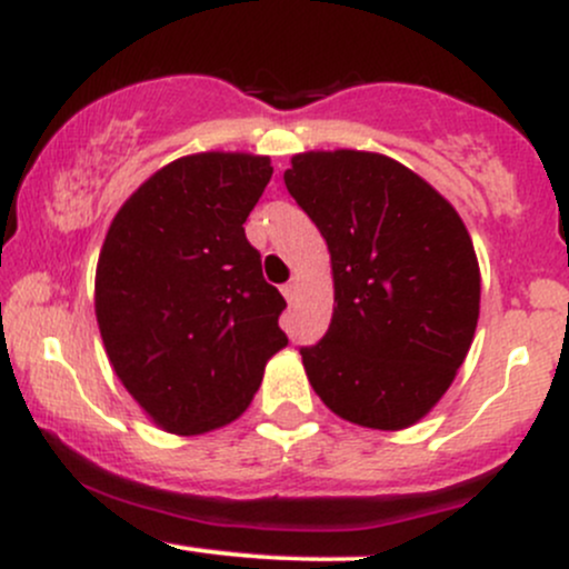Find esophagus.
Returning a JSON list of instances; mask_svg holds the SVG:
<instances>
[{
	"label": "esophagus",
	"mask_w": 569,
	"mask_h": 569,
	"mask_svg": "<svg viewBox=\"0 0 569 569\" xmlns=\"http://www.w3.org/2000/svg\"><path fill=\"white\" fill-rule=\"evenodd\" d=\"M297 283H286L283 286V297H286V302H293V299H297Z\"/></svg>",
	"instance_id": "34e87169"
}]
</instances>
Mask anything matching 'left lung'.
Segmentation results:
<instances>
[{"label": "left lung", "mask_w": 569, "mask_h": 569, "mask_svg": "<svg viewBox=\"0 0 569 569\" xmlns=\"http://www.w3.org/2000/svg\"><path fill=\"white\" fill-rule=\"evenodd\" d=\"M286 189L331 253L335 312L302 348L312 390L375 430L420 422L452 385L479 321L473 240L452 202L377 152L293 154Z\"/></svg>", "instance_id": "obj_1"}]
</instances>
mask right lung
I'll return each instance as SVG.
<instances>
[{
    "label": "right lung",
    "mask_w": 569,
    "mask_h": 569,
    "mask_svg": "<svg viewBox=\"0 0 569 569\" xmlns=\"http://www.w3.org/2000/svg\"><path fill=\"white\" fill-rule=\"evenodd\" d=\"M270 176L264 154H187L149 176L109 224L98 331L114 375L168 433L238 420L289 345L278 326L286 299L243 230Z\"/></svg>",
    "instance_id": "add662e5"
}]
</instances>
